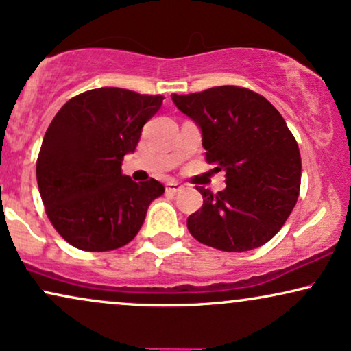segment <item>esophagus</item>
<instances>
[{
    "instance_id": "1",
    "label": "esophagus",
    "mask_w": 351,
    "mask_h": 351,
    "mask_svg": "<svg viewBox=\"0 0 351 351\" xmlns=\"http://www.w3.org/2000/svg\"><path fill=\"white\" fill-rule=\"evenodd\" d=\"M180 190H182V187H180V185L177 184V182L167 184V187H166V192L167 193H177V192H180Z\"/></svg>"
}]
</instances>
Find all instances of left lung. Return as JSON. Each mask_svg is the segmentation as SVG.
<instances>
[{
  "label": "left lung",
  "mask_w": 351,
  "mask_h": 351,
  "mask_svg": "<svg viewBox=\"0 0 351 351\" xmlns=\"http://www.w3.org/2000/svg\"><path fill=\"white\" fill-rule=\"evenodd\" d=\"M182 114L202 130V145L226 189H198L202 208L189 216L190 234L202 244L244 252L280 231L301 187V154L280 112L261 94L239 86L172 94Z\"/></svg>",
  "instance_id": "obj_1"
}]
</instances>
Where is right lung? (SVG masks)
I'll return each instance as SVG.
<instances>
[{"label":"right lung","mask_w":351,"mask_h":351,"mask_svg":"<svg viewBox=\"0 0 351 351\" xmlns=\"http://www.w3.org/2000/svg\"><path fill=\"white\" fill-rule=\"evenodd\" d=\"M162 96L120 88L90 89L70 99L47 128L37 158L45 213L73 247L106 252L128 244L164 185L136 184L122 174L143 125L161 109Z\"/></svg>","instance_id":"add662e5"}]
</instances>
